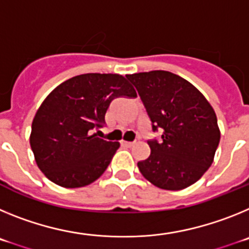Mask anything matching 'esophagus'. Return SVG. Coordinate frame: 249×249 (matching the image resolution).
Wrapping results in <instances>:
<instances>
[{
    "instance_id": "1",
    "label": "esophagus",
    "mask_w": 249,
    "mask_h": 249,
    "mask_svg": "<svg viewBox=\"0 0 249 249\" xmlns=\"http://www.w3.org/2000/svg\"><path fill=\"white\" fill-rule=\"evenodd\" d=\"M122 144H123V146H126V147H132L133 144H135V142H127V141H123Z\"/></svg>"
}]
</instances>
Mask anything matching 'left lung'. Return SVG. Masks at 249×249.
<instances>
[{
    "label": "left lung",
    "instance_id": "obj_1",
    "mask_svg": "<svg viewBox=\"0 0 249 249\" xmlns=\"http://www.w3.org/2000/svg\"><path fill=\"white\" fill-rule=\"evenodd\" d=\"M160 140H149L151 155L137 166L158 188L179 191L210 168L221 132L210 102L192 83L168 71L127 74Z\"/></svg>",
    "mask_w": 249,
    "mask_h": 249
}]
</instances>
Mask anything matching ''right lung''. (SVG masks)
Masks as SVG:
<instances>
[{
    "label": "right lung",
    "mask_w": 249,
    "mask_h": 249,
    "mask_svg": "<svg viewBox=\"0 0 249 249\" xmlns=\"http://www.w3.org/2000/svg\"><path fill=\"white\" fill-rule=\"evenodd\" d=\"M121 74L85 73L57 86L37 109L30 144L38 168L53 183L78 188L102 176L120 147L93 133L117 97H136Z\"/></svg>",
    "instance_id": "1"
}]
</instances>
